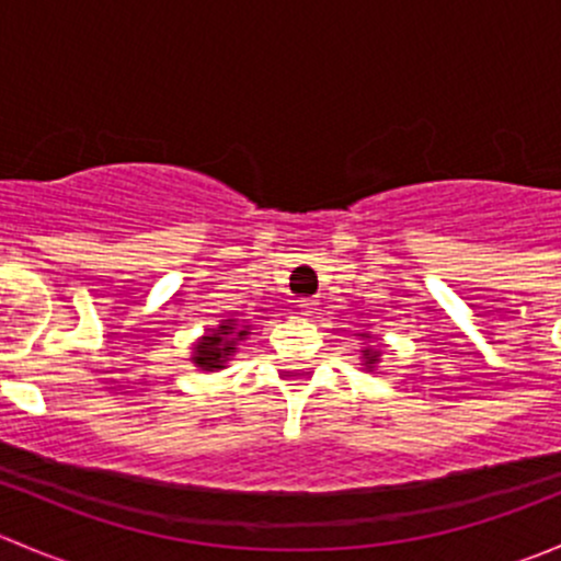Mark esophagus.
Here are the masks:
<instances>
[{
	"label": "esophagus",
	"instance_id": "obj_1",
	"mask_svg": "<svg viewBox=\"0 0 561 561\" xmlns=\"http://www.w3.org/2000/svg\"><path fill=\"white\" fill-rule=\"evenodd\" d=\"M312 309H314V304H312V301H307V298H304V301H298V312H301L304 317L312 314Z\"/></svg>",
	"mask_w": 561,
	"mask_h": 561
}]
</instances>
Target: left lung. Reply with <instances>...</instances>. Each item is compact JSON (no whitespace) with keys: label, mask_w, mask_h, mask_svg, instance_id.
I'll return each mask as SVG.
<instances>
[{"label":"left lung","mask_w":561,"mask_h":561,"mask_svg":"<svg viewBox=\"0 0 561 561\" xmlns=\"http://www.w3.org/2000/svg\"><path fill=\"white\" fill-rule=\"evenodd\" d=\"M358 336L364 339V347H360V355H364V364H360V366H366V369H369V371H375V366L382 360L380 347H371V344H369V347H366V342H371V333L360 331Z\"/></svg>","instance_id":"left-lung-1"}]
</instances>
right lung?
Segmentation results:
<instances>
[{"instance_id":"add662e5","label":"right lung","mask_w":561,"mask_h":561,"mask_svg":"<svg viewBox=\"0 0 561 561\" xmlns=\"http://www.w3.org/2000/svg\"><path fill=\"white\" fill-rule=\"evenodd\" d=\"M252 333V325L228 317L217 328H208L195 344H192L190 360L201 371H222L228 369V360L239 353V344Z\"/></svg>"}]
</instances>
